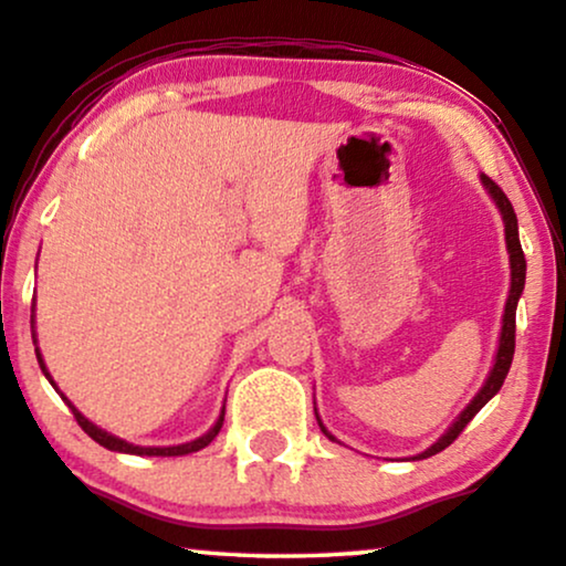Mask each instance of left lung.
Here are the masks:
<instances>
[{"instance_id": "1", "label": "left lung", "mask_w": 566, "mask_h": 566, "mask_svg": "<svg viewBox=\"0 0 566 566\" xmlns=\"http://www.w3.org/2000/svg\"><path fill=\"white\" fill-rule=\"evenodd\" d=\"M482 185L490 189L492 200L497 202L500 212H503V220H505V243H507V253H511V294H507V302H505V315H503V333H500V348H497V359L495 366H492L488 381H484V387L476 392V397L472 402H469V408L461 412L457 423L449 428V433L441 436L439 443H433L431 449L420 453L418 459H428L433 457V453L443 451L446 446H451L453 441L459 439V433L464 431L469 426V420H472L476 412H480L484 405H488L492 397L500 392V387H503V381L507 377V369H511L513 364V354H515V307H518V300L523 294V284H525V256H523V249H521V238H518V220H515V212H513V205L507 200L503 189H500L495 181L490 177H484L482 174ZM317 416V412H315ZM317 423H321V418H317ZM321 431L328 436L331 441H336L333 436L325 431V426L321 423Z\"/></svg>"}]
</instances>
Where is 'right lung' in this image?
<instances>
[{
  "instance_id": "right-lung-1",
  "label": "right lung",
  "mask_w": 566,
  "mask_h": 566,
  "mask_svg": "<svg viewBox=\"0 0 566 566\" xmlns=\"http://www.w3.org/2000/svg\"><path fill=\"white\" fill-rule=\"evenodd\" d=\"M35 356H38V364H41V369H43V374L48 379H51V374H48V369H45V364H43V356H41V352H38L35 348ZM51 385H53V379H51ZM55 387V385H53ZM63 400H66V397H63ZM69 402V400H66ZM69 408H71V412H74V418H76V423L82 426V431L90 436V439H94L97 441L99 446H105V449H109V451H123V453H135V457H185V453H192V451H200V449H205L207 443H210L214 436L220 433V428H222V418H226V408H222V412H220V418H218V423L212 426V431L210 433H205L202 439H197V441H192V443H181V446H164V449H146V446H133V443H125V441H120V439H115V436H109V433H105L102 431V428H97V426H92L90 420H86L82 412H78L74 405L69 402Z\"/></svg>"
}]
</instances>
